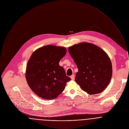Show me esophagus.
I'll return each instance as SVG.
<instances>
[{
  "label": "esophagus",
  "instance_id": "esophagus-1",
  "mask_svg": "<svg viewBox=\"0 0 129 129\" xmlns=\"http://www.w3.org/2000/svg\"><path fill=\"white\" fill-rule=\"evenodd\" d=\"M71 79H72V80H74V79H75V75H73L72 76H71Z\"/></svg>",
  "mask_w": 129,
  "mask_h": 129
}]
</instances>
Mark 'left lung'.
Returning a JSON list of instances; mask_svg holds the SVG:
<instances>
[{
  "instance_id": "8db88e82",
  "label": "left lung",
  "mask_w": 129,
  "mask_h": 129,
  "mask_svg": "<svg viewBox=\"0 0 129 129\" xmlns=\"http://www.w3.org/2000/svg\"><path fill=\"white\" fill-rule=\"evenodd\" d=\"M69 52L79 71L75 81L89 94L104 91L112 77V64L107 53L98 46L81 43L69 47Z\"/></svg>"
}]
</instances>
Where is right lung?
<instances>
[{
	"mask_svg": "<svg viewBox=\"0 0 129 129\" xmlns=\"http://www.w3.org/2000/svg\"><path fill=\"white\" fill-rule=\"evenodd\" d=\"M67 53L64 47L47 45L36 50L29 59L25 78L31 90L45 100L56 98L71 79L59 62Z\"/></svg>",
	"mask_w": 129,
	"mask_h": 129,
	"instance_id": "right-lung-1",
	"label": "right lung"
}]
</instances>
